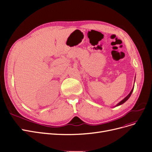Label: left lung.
<instances>
[{
    "instance_id": "obj_1",
    "label": "left lung",
    "mask_w": 152,
    "mask_h": 152,
    "mask_svg": "<svg viewBox=\"0 0 152 152\" xmlns=\"http://www.w3.org/2000/svg\"><path fill=\"white\" fill-rule=\"evenodd\" d=\"M133 90H134V88H132V89L131 90V91H130V93L126 96V97H125L124 99L123 100H122L121 102H118L117 105H116V106H118V105H121V104H124L125 102H126L128 99H129V98L130 97V96H131V94H132V92H133Z\"/></svg>"
}]
</instances>
